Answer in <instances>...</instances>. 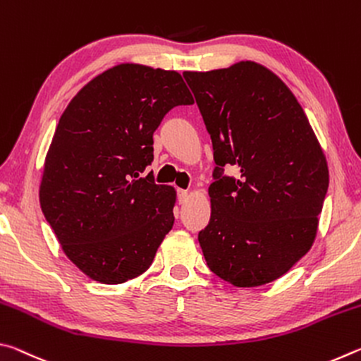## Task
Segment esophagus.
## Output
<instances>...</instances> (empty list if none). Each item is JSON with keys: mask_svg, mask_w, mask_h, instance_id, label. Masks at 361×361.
<instances>
[{"mask_svg": "<svg viewBox=\"0 0 361 361\" xmlns=\"http://www.w3.org/2000/svg\"><path fill=\"white\" fill-rule=\"evenodd\" d=\"M188 197H189V191H188V189H178V202H180V204L186 202Z\"/></svg>", "mask_w": 361, "mask_h": 361, "instance_id": "1", "label": "esophagus"}]
</instances>
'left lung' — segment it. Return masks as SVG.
Returning a JSON list of instances; mask_svg holds the SVG:
<instances>
[{
  "instance_id": "obj_1",
  "label": "left lung",
  "mask_w": 361,
  "mask_h": 361,
  "mask_svg": "<svg viewBox=\"0 0 361 361\" xmlns=\"http://www.w3.org/2000/svg\"><path fill=\"white\" fill-rule=\"evenodd\" d=\"M202 113L216 169L199 232L207 266L240 288L271 283L309 252L328 189L326 157L285 82L256 62L183 73ZM240 169L237 179L222 167Z\"/></svg>"
}]
</instances>
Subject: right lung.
<instances>
[{"label": "right lung", "mask_w": 361, "mask_h": 361, "mask_svg": "<svg viewBox=\"0 0 361 361\" xmlns=\"http://www.w3.org/2000/svg\"><path fill=\"white\" fill-rule=\"evenodd\" d=\"M192 103L180 73L121 63L85 84L60 116L39 204L63 253L95 282L138 277L172 229L175 188L140 175L164 116Z\"/></svg>", "instance_id": "right-lung-1"}]
</instances>
